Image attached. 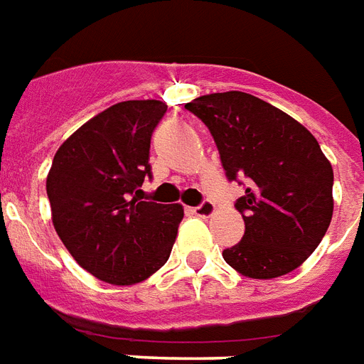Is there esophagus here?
<instances>
[{"mask_svg":"<svg viewBox=\"0 0 364 364\" xmlns=\"http://www.w3.org/2000/svg\"><path fill=\"white\" fill-rule=\"evenodd\" d=\"M198 218H210V215H213V212H215V206H213V202L210 200H204L200 204V206H196L193 210Z\"/></svg>","mask_w":364,"mask_h":364,"instance_id":"obj_1","label":"esophagus"}]
</instances>
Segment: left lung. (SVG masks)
I'll use <instances>...</instances> for the list:
<instances>
[{
    "instance_id": "obj_1",
    "label": "left lung",
    "mask_w": 364,
    "mask_h": 364,
    "mask_svg": "<svg viewBox=\"0 0 364 364\" xmlns=\"http://www.w3.org/2000/svg\"><path fill=\"white\" fill-rule=\"evenodd\" d=\"M185 108L212 133L227 179L246 183L235 202L244 237L223 250V259L250 279L299 267L334 210V171L317 139L281 108L242 91L202 95Z\"/></svg>"
}]
</instances>
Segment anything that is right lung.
Listing matches in <instances>:
<instances>
[{"label":"right lung","mask_w":364,"mask_h":364,"mask_svg":"<svg viewBox=\"0 0 364 364\" xmlns=\"http://www.w3.org/2000/svg\"><path fill=\"white\" fill-rule=\"evenodd\" d=\"M166 110L154 99L112 105L72 133L53 158L47 196L55 231L99 281H145L171 254L183 206L137 196L152 177L151 137Z\"/></svg>","instance_id":"add662e5"}]
</instances>
